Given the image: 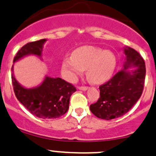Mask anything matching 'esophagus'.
<instances>
[{
	"label": "esophagus",
	"mask_w": 156,
	"mask_h": 156,
	"mask_svg": "<svg viewBox=\"0 0 156 156\" xmlns=\"http://www.w3.org/2000/svg\"><path fill=\"white\" fill-rule=\"evenodd\" d=\"M78 89H79L80 90L86 91L88 89V87H78Z\"/></svg>",
	"instance_id": "1"
}]
</instances>
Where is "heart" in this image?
<instances>
[{
    "label": "heart",
    "instance_id": "heart-1",
    "mask_svg": "<svg viewBox=\"0 0 156 156\" xmlns=\"http://www.w3.org/2000/svg\"><path fill=\"white\" fill-rule=\"evenodd\" d=\"M116 63V57L110 51L94 46H83L75 49L72 56L63 59L61 72L66 80L74 82L86 69L87 76L91 82L100 83L112 75Z\"/></svg>",
    "mask_w": 156,
    "mask_h": 156
}]
</instances>
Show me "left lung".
Wrapping results in <instances>:
<instances>
[{
	"mask_svg": "<svg viewBox=\"0 0 156 156\" xmlns=\"http://www.w3.org/2000/svg\"><path fill=\"white\" fill-rule=\"evenodd\" d=\"M123 51V69L99 87V100L90 106L91 112L100 119L111 120L123 116L143 93L146 75L144 59L130 47L126 46Z\"/></svg>",
	"mask_w": 156,
	"mask_h": 156,
	"instance_id": "8db88e82",
	"label": "left lung"
}]
</instances>
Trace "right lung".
I'll list each match as a JSON object with an SVG mask.
<instances>
[{"instance_id": "right-lung-1", "label": "right lung", "mask_w": 156, "mask_h": 156, "mask_svg": "<svg viewBox=\"0 0 156 156\" xmlns=\"http://www.w3.org/2000/svg\"><path fill=\"white\" fill-rule=\"evenodd\" d=\"M46 41L42 39L27 43L17 52L13 63L29 55H34L42 60V49ZM12 81L17 99L31 114L42 119H55L66 114L69 109L70 97L76 91L73 85L60 78L45 76L39 86L26 88L18 82L12 73Z\"/></svg>"}]
</instances>
